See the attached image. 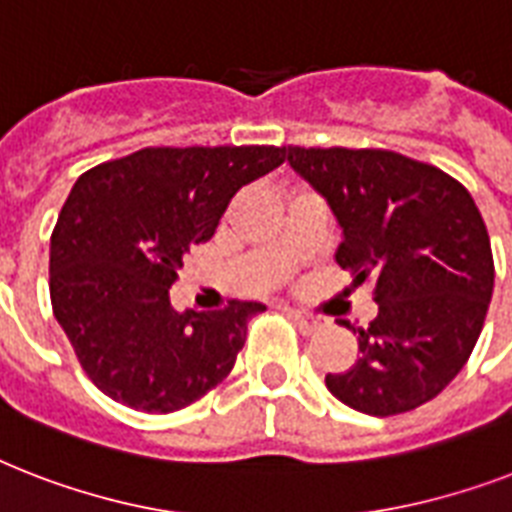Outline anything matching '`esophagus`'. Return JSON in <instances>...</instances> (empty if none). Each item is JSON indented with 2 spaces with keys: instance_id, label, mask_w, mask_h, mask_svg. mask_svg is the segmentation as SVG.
I'll list each match as a JSON object with an SVG mask.
<instances>
[{
  "instance_id": "esophagus-1",
  "label": "esophagus",
  "mask_w": 512,
  "mask_h": 512,
  "mask_svg": "<svg viewBox=\"0 0 512 512\" xmlns=\"http://www.w3.org/2000/svg\"><path fill=\"white\" fill-rule=\"evenodd\" d=\"M287 316L297 324V329L303 332V335H316L319 329L327 327V319L324 316H319V313H305V311H292L289 308Z\"/></svg>"
}]
</instances>
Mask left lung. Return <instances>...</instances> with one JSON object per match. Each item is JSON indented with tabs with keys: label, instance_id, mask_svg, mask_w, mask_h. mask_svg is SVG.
Here are the masks:
<instances>
[{
	"label": "left lung",
	"instance_id": "1",
	"mask_svg": "<svg viewBox=\"0 0 512 512\" xmlns=\"http://www.w3.org/2000/svg\"><path fill=\"white\" fill-rule=\"evenodd\" d=\"M342 228L337 265L374 279L380 305L358 327L361 356L327 374L342 404L372 417L412 412L460 374L484 329L494 257L468 188L385 148H284Z\"/></svg>",
	"mask_w": 512,
	"mask_h": 512
}]
</instances>
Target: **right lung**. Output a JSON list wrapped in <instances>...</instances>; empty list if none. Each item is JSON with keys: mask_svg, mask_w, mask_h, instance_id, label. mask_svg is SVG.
Masks as SVG:
<instances>
[{"mask_svg": "<svg viewBox=\"0 0 512 512\" xmlns=\"http://www.w3.org/2000/svg\"><path fill=\"white\" fill-rule=\"evenodd\" d=\"M284 156L279 146L140 148L76 180L52 228L50 300L84 374L108 398L170 414L231 374L265 305L177 313L170 287L241 185Z\"/></svg>", "mask_w": 512, "mask_h": 512, "instance_id": "right-lung-1", "label": "right lung"}]
</instances>
